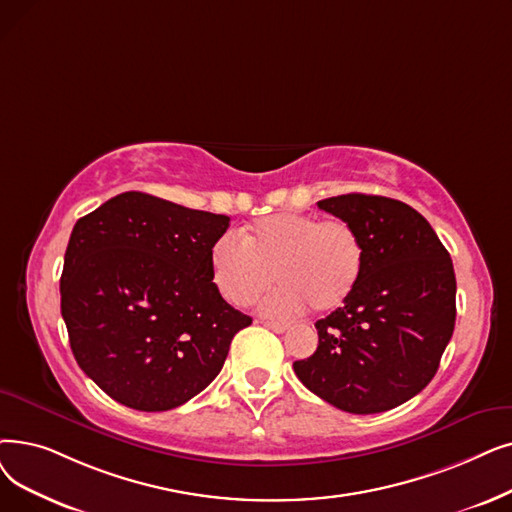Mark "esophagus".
Masks as SVG:
<instances>
[{
    "label": "esophagus",
    "instance_id": "1",
    "mask_svg": "<svg viewBox=\"0 0 512 512\" xmlns=\"http://www.w3.org/2000/svg\"><path fill=\"white\" fill-rule=\"evenodd\" d=\"M259 324H263V326H268L270 330H274V332H284V330H288V324L286 322H274V320H259Z\"/></svg>",
    "mask_w": 512,
    "mask_h": 512
}]
</instances>
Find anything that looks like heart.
<instances>
[{"label": "heart", "mask_w": 512, "mask_h": 512, "mask_svg": "<svg viewBox=\"0 0 512 512\" xmlns=\"http://www.w3.org/2000/svg\"><path fill=\"white\" fill-rule=\"evenodd\" d=\"M366 261L360 232L345 219L276 213L242 232L224 234L211 249L213 282L232 305H249L274 278L282 284L263 301L274 316L341 307L355 291Z\"/></svg>", "instance_id": "1"}]
</instances>
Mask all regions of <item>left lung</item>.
Returning <instances> with one entry per match:
<instances>
[{
    "label": "left lung",
    "instance_id": "obj_1",
    "mask_svg": "<svg viewBox=\"0 0 512 512\" xmlns=\"http://www.w3.org/2000/svg\"><path fill=\"white\" fill-rule=\"evenodd\" d=\"M318 207L360 232L366 261L345 305L316 322L318 349L293 364L295 374L339 410H391L431 383L452 339L450 253L429 221L402 201L353 192Z\"/></svg>",
    "mask_w": 512,
    "mask_h": 512
}]
</instances>
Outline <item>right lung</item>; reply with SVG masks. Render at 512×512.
Segmentation results:
<instances>
[{"mask_svg":"<svg viewBox=\"0 0 512 512\" xmlns=\"http://www.w3.org/2000/svg\"><path fill=\"white\" fill-rule=\"evenodd\" d=\"M228 215L123 192L81 217L60 309L79 368L115 402L163 412L201 393L253 320L219 295L211 249Z\"/></svg>","mask_w":512,"mask_h":512,"instance_id":"add662e5","label":"right lung"}]
</instances>
